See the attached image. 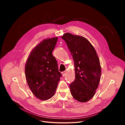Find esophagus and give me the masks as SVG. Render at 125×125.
I'll use <instances>...</instances> for the list:
<instances>
[{
    "instance_id": "obj_1",
    "label": "esophagus",
    "mask_w": 125,
    "mask_h": 125,
    "mask_svg": "<svg viewBox=\"0 0 125 125\" xmlns=\"http://www.w3.org/2000/svg\"><path fill=\"white\" fill-rule=\"evenodd\" d=\"M62 75L63 77H64L65 75H66V71L62 72Z\"/></svg>"
}]
</instances>
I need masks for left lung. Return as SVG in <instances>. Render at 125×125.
Returning <instances> with one entry per match:
<instances>
[{"label":"left lung","instance_id":"obj_1","mask_svg":"<svg viewBox=\"0 0 125 125\" xmlns=\"http://www.w3.org/2000/svg\"><path fill=\"white\" fill-rule=\"evenodd\" d=\"M61 38L67 44L74 63L75 80L69 86L71 95L79 102H87L94 96L100 80L99 58L86 38L69 33Z\"/></svg>","mask_w":125,"mask_h":125}]
</instances>
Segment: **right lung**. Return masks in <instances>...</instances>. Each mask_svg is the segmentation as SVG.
<instances>
[{
    "instance_id": "add662e5",
    "label": "right lung",
    "mask_w": 125,
    "mask_h": 125,
    "mask_svg": "<svg viewBox=\"0 0 125 125\" xmlns=\"http://www.w3.org/2000/svg\"><path fill=\"white\" fill-rule=\"evenodd\" d=\"M58 37L46 39L32 51L25 65V75L28 86L35 97L48 100L55 93L62 77L56 59L52 56Z\"/></svg>"
}]
</instances>
